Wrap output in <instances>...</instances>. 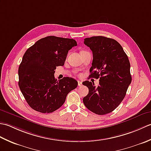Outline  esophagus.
<instances>
[{
	"label": "esophagus",
	"instance_id": "1",
	"mask_svg": "<svg viewBox=\"0 0 151 151\" xmlns=\"http://www.w3.org/2000/svg\"><path fill=\"white\" fill-rule=\"evenodd\" d=\"M82 85V81H78V86H81Z\"/></svg>",
	"mask_w": 151,
	"mask_h": 151
}]
</instances>
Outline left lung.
<instances>
[{"instance_id":"8db88e82","label":"left lung","mask_w":151,"mask_h":151,"mask_svg":"<svg viewBox=\"0 0 151 151\" xmlns=\"http://www.w3.org/2000/svg\"><path fill=\"white\" fill-rule=\"evenodd\" d=\"M84 43L93 58L89 77L100 80L97 87L88 81L82 83L89 89L83 102L96 114L110 113L123 100L132 82L129 58L121 45L111 38L93 36L86 38Z\"/></svg>"}]
</instances>
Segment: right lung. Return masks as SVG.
I'll return each mask as SVG.
<instances>
[{"label":"right lung","instance_id":"obj_1","mask_svg":"<svg viewBox=\"0 0 151 151\" xmlns=\"http://www.w3.org/2000/svg\"><path fill=\"white\" fill-rule=\"evenodd\" d=\"M77 45L73 39L47 36L25 52L19 67V86L25 100L34 110L51 113L65 101L67 94L78 86L72 78H54L56 67L63 66L68 51Z\"/></svg>","mask_w":151,"mask_h":151}]
</instances>
